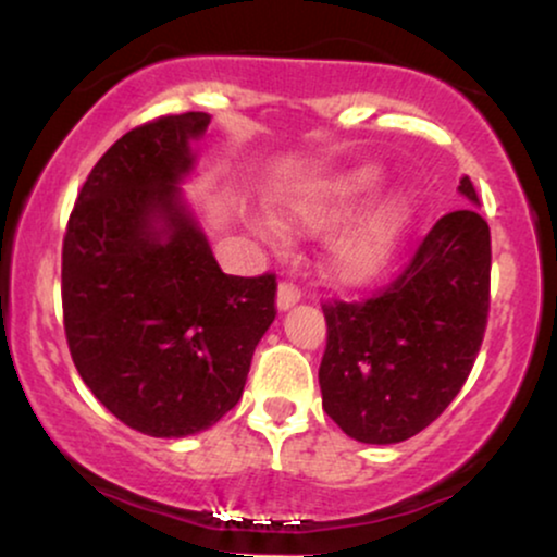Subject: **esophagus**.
<instances>
[{"instance_id":"obj_1","label":"esophagus","mask_w":557,"mask_h":557,"mask_svg":"<svg viewBox=\"0 0 557 557\" xmlns=\"http://www.w3.org/2000/svg\"><path fill=\"white\" fill-rule=\"evenodd\" d=\"M298 300H300L298 285H293V283H280V290H277V309H280V311L293 309V306H296Z\"/></svg>"}]
</instances>
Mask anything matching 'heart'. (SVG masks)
Segmentation results:
<instances>
[{
  "mask_svg": "<svg viewBox=\"0 0 557 557\" xmlns=\"http://www.w3.org/2000/svg\"><path fill=\"white\" fill-rule=\"evenodd\" d=\"M380 185V172L374 168H359L348 175L319 185L309 194L293 198L285 207L287 227L300 233H324L354 216L372 198ZM406 222V203L393 201L382 212L363 220L332 248L330 272L341 283H367L385 267Z\"/></svg>",
  "mask_w": 557,
  "mask_h": 557,
  "instance_id": "obj_1",
  "label": "heart"
}]
</instances>
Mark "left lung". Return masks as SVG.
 <instances>
[{"label": "left lung", "mask_w": 557, "mask_h": 557, "mask_svg": "<svg viewBox=\"0 0 557 557\" xmlns=\"http://www.w3.org/2000/svg\"><path fill=\"white\" fill-rule=\"evenodd\" d=\"M458 190L479 207L469 177ZM490 270V225L466 207L440 216L369 298L324 300L322 408L348 437L403 443L450 406L487 330Z\"/></svg>", "instance_id": "obj_1"}]
</instances>
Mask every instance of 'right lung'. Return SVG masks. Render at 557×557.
<instances>
[{
	"label": "right lung",
	"mask_w": 557,
	"mask_h": 557,
	"mask_svg": "<svg viewBox=\"0 0 557 557\" xmlns=\"http://www.w3.org/2000/svg\"><path fill=\"white\" fill-rule=\"evenodd\" d=\"M207 125V112L164 114L114 140L62 240L75 369L101 406L151 437H185L225 417L277 314V277L222 272L181 201L190 140Z\"/></svg>",
	"instance_id": "1"
}]
</instances>
